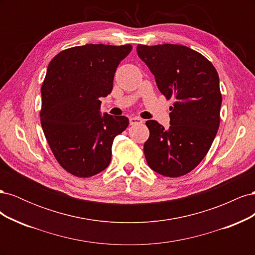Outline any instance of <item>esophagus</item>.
<instances>
[{
	"mask_svg": "<svg viewBox=\"0 0 255 255\" xmlns=\"http://www.w3.org/2000/svg\"><path fill=\"white\" fill-rule=\"evenodd\" d=\"M143 120L139 117H132L129 118V125L130 126H135V125H140V123H142Z\"/></svg>",
	"mask_w": 255,
	"mask_h": 255,
	"instance_id": "34e87169",
	"label": "esophagus"
}]
</instances>
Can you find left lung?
<instances>
[{
    "label": "left lung",
    "mask_w": 255,
    "mask_h": 255,
    "mask_svg": "<svg viewBox=\"0 0 255 255\" xmlns=\"http://www.w3.org/2000/svg\"><path fill=\"white\" fill-rule=\"evenodd\" d=\"M137 54L161 94L174 99L168 129L155 120L145 122L150 130L143 144L146 163L164 176H182L201 163L219 128L217 70L202 54L181 44H138Z\"/></svg>",
    "instance_id": "1"
}]
</instances>
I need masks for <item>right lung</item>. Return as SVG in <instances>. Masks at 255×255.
I'll return each instance as SVG.
<instances>
[{"mask_svg":"<svg viewBox=\"0 0 255 255\" xmlns=\"http://www.w3.org/2000/svg\"><path fill=\"white\" fill-rule=\"evenodd\" d=\"M130 51V44H85L50 61L41 87V127L58 164L74 176L109 167L114 138L128 126L125 116L101 117L100 98L112 92L116 69Z\"/></svg>","mask_w":255,"mask_h":255,"instance_id":"add662e5","label":"right lung"}]
</instances>
